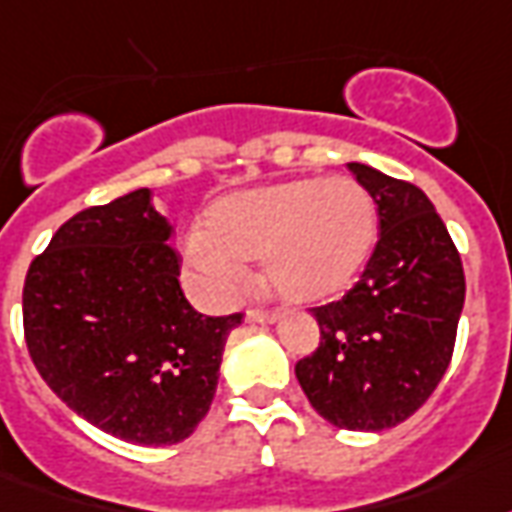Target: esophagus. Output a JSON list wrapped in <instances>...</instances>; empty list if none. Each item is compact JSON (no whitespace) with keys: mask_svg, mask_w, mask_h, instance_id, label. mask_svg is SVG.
<instances>
[{"mask_svg":"<svg viewBox=\"0 0 512 512\" xmlns=\"http://www.w3.org/2000/svg\"><path fill=\"white\" fill-rule=\"evenodd\" d=\"M281 316H283L281 311H256V308H253V311L245 313V319H248V322H259V324L278 322Z\"/></svg>","mask_w":512,"mask_h":512,"instance_id":"1","label":"esophagus"}]
</instances>
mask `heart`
Segmentation results:
<instances>
[{"label":"heart","instance_id":"1","mask_svg":"<svg viewBox=\"0 0 512 512\" xmlns=\"http://www.w3.org/2000/svg\"><path fill=\"white\" fill-rule=\"evenodd\" d=\"M374 196L349 177H300L242 190L212 204L207 231L185 242L193 283L212 300H234L248 259L286 300L319 302L349 289L374 251Z\"/></svg>","mask_w":512,"mask_h":512}]
</instances>
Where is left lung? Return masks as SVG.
<instances>
[{"instance_id": "obj_1", "label": "left lung", "mask_w": 512, "mask_h": 512, "mask_svg": "<svg viewBox=\"0 0 512 512\" xmlns=\"http://www.w3.org/2000/svg\"><path fill=\"white\" fill-rule=\"evenodd\" d=\"M376 201L379 242L363 278L313 308L322 343L294 374L327 423L384 431L434 393L464 311V267L423 190L365 163H346Z\"/></svg>"}]
</instances>
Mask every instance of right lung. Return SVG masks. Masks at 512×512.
Masks as SVG:
<instances>
[{
  "label": "right lung",
  "mask_w": 512,
  "mask_h": 512,
  "mask_svg": "<svg viewBox=\"0 0 512 512\" xmlns=\"http://www.w3.org/2000/svg\"><path fill=\"white\" fill-rule=\"evenodd\" d=\"M171 231L152 190L138 188L62 223L26 272L37 374L78 417L130 445H177L196 431L242 322L185 300Z\"/></svg>",
  "instance_id": "add662e5"
}]
</instances>
